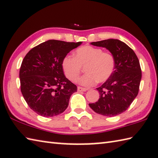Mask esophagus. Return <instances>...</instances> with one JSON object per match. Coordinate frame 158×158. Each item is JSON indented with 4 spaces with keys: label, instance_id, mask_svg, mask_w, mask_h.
Segmentation results:
<instances>
[{
    "label": "esophagus",
    "instance_id": "obj_1",
    "mask_svg": "<svg viewBox=\"0 0 158 158\" xmlns=\"http://www.w3.org/2000/svg\"><path fill=\"white\" fill-rule=\"evenodd\" d=\"M88 90V89H86V88H82V87H80V86H78L77 87V91H78L79 92H81V91H86Z\"/></svg>",
    "mask_w": 158,
    "mask_h": 158
}]
</instances>
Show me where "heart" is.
<instances>
[{
    "label": "heart",
    "mask_w": 158,
    "mask_h": 158,
    "mask_svg": "<svg viewBox=\"0 0 158 158\" xmlns=\"http://www.w3.org/2000/svg\"><path fill=\"white\" fill-rule=\"evenodd\" d=\"M85 67L86 74L77 80L79 84L90 86L107 81L112 76L115 67L113 55L103 52L100 48L84 46L74 52V57L67 56L62 59V67L65 76L72 81H76Z\"/></svg>",
    "instance_id": "heart-1"
}]
</instances>
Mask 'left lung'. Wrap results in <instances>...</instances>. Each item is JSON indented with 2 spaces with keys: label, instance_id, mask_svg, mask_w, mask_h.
I'll return each mask as SVG.
<instances>
[{
  "label": "left lung",
  "instance_id": "obj_1",
  "mask_svg": "<svg viewBox=\"0 0 158 158\" xmlns=\"http://www.w3.org/2000/svg\"><path fill=\"white\" fill-rule=\"evenodd\" d=\"M91 45L106 48L113 55L115 67L112 76L96 89L100 98L89 106L95 112L114 117L127 110L139 93L141 69L136 53L118 39H110L91 42Z\"/></svg>",
  "mask_w": 158,
  "mask_h": 158
}]
</instances>
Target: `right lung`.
Instances as JSON below:
<instances>
[{"mask_svg": "<svg viewBox=\"0 0 158 158\" xmlns=\"http://www.w3.org/2000/svg\"><path fill=\"white\" fill-rule=\"evenodd\" d=\"M81 41L48 40L30 50L19 69L21 92L29 107L42 117H53L68 107L77 87L64 76L62 59Z\"/></svg>", "mask_w": 158, "mask_h": 158, "instance_id": "add662e5", "label": "right lung"}]
</instances>
